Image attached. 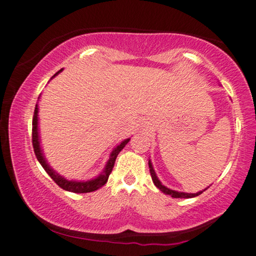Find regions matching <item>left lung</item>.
Segmentation results:
<instances>
[{
    "instance_id": "8db88e82",
    "label": "left lung",
    "mask_w": 256,
    "mask_h": 256,
    "mask_svg": "<svg viewBox=\"0 0 256 256\" xmlns=\"http://www.w3.org/2000/svg\"><path fill=\"white\" fill-rule=\"evenodd\" d=\"M149 168H150V174H151V178H152V181H154V186L157 187V188H159V190H160L162 192H165L166 195H171L172 198H195V196H198L200 194H202V192L206 190V188L204 190L198 192H194V194H188V192H179L168 190V188H166L165 186H162L160 181L158 180V178H157V176H156V173L154 171V168H152V165H151V162L150 160H149Z\"/></svg>"
}]
</instances>
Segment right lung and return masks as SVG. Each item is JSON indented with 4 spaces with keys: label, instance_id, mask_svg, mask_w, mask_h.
Listing matches in <instances>:
<instances>
[{
    "label": "right lung",
    "instance_id": "1",
    "mask_svg": "<svg viewBox=\"0 0 256 256\" xmlns=\"http://www.w3.org/2000/svg\"><path fill=\"white\" fill-rule=\"evenodd\" d=\"M61 70H58V72L55 74V75H58V74L60 72ZM129 140H130V138L124 140V142H122L121 144H119V146H118L116 149L113 150V152L110 154V160L107 162L105 170H104V172L98 178H96V179H94V180H88V181H69V180H66L64 178H62V176H58V173H55L53 170L50 168V165L47 164L46 160H45V158H44L42 152V149H40V146H39L38 106L36 105L34 114H33V120H32V144H33V150H34V154H36V159H38L40 164H42L44 170H45V171L48 173V176H50L52 179L55 181V184H56L58 187H61L62 190H68V192H90L97 190L100 187H102L104 184L107 182V180H108V176H110V172H112V170L114 168V162H116V159L118 157V154H120V151L124 149V148L126 146V144H127Z\"/></svg>",
    "mask_w": 256,
    "mask_h": 256
}]
</instances>
